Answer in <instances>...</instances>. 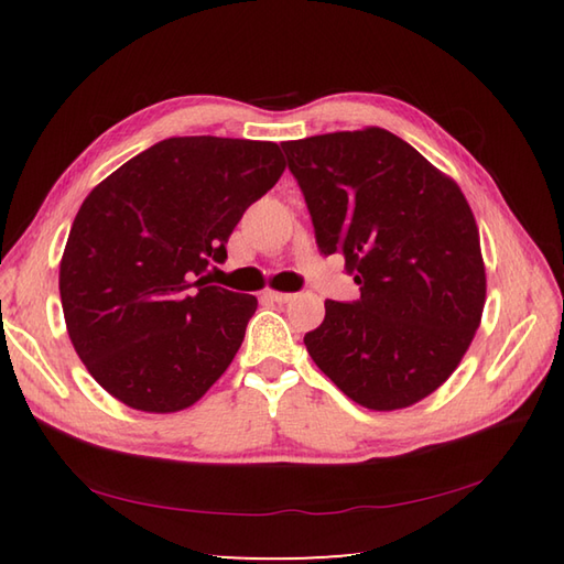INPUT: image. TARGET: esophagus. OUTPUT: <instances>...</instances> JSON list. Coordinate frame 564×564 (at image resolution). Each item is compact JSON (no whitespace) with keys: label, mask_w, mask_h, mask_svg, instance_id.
<instances>
[{"label":"esophagus","mask_w":564,"mask_h":564,"mask_svg":"<svg viewBox=\"0 0 564 564\" xmlns=\"http://www.w3.org/2000/svg\"><path fill=\"white\" fill-rule=\"evenodd\" d=\"M263 297L271 303H289L293 301V293H281V291H263Z\"/></svg>","instance_id":"34e87169"}]
</instances>
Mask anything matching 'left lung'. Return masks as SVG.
<instances>
[{
    "label": "left lung",
    "instance_id": "8db88e82",
    "mask_svg": "<svg viewBox=\"0 0 564 564\" xmlns=\"http://www.w3.org/2000/svg\"><path fill=\"white\" fill-rule=\"evenodd\" d=\"M317 247L361 285L325 301L307 354L346 398L376 412L410 406L458 368L482 319L480 232L463 191L382 128L281 142Z\"/></svg>",
    "mask_w": 564,
    "mask_h": 564
}]
</instances>
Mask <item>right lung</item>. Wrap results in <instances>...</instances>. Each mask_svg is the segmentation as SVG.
Segmentation results:
<instances>
[{"label":"right lung","mask_w":564,"mask_h":564,"mask_svg":"<svg viewBox=\"0 0 564 564\" xmlns=\"http://www.w3.org/2000/svg\"><path fill=\"white\" fill-rule=\"evenodd\" d=\"M283 170L275 142L170 138L84 198L59 261V301L82 364L118 402L186 410L232 364L257 297L203 273Z\"/></svg>","instance_id":"add662e5"}]
</instances>
